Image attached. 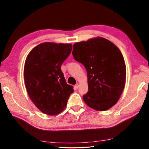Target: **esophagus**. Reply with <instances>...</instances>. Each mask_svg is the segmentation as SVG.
<instances>
[{
  "label": "esophagus",
  "mask_w": 149,
  "mask_h": 149,
  "mask_svg": "<svg viewBox=\"0 0 149 149\" xmlns=\"http://www.w3.org/2000/svg\"><path fill=\"white\" fill-rule=\"evenodd\" d=\"M79 84H77L75 85V88H76V89H77V88H79Z\"/></svg>",
  "instance_id": "1"
}]
</instances>
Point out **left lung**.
Returning <instances> with one entry per match:
<instances>
[{
	"label": "left lung",
	"mask_w": 149,
	"mask_h": 149,
	"mask_svg": "<svg viewBox=\"0 0 149 149\" xmlns=\"http://www.w3.org/2000/svg\"><path fill=\"white\" fill-rule=\"evenodd\" d=\"M72 55L87 71L88 91L83 97L87 106L102 111L115 105L126 79L125 61L118 47L96 37L74 44Z\"/></svg>",
	"instance_id": "left-lung-1"
}]
</instances>
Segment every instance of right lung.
I'll return each instance as SVG.
<instances>
[{"label":"right lung","mask_w":149,"mask_h":149,"mask_svg":"<svg viewBox=\"0 0 149 149\" xmlns=\"http://www.w3.org/2000/svg\"><path fill=\"white\" fill-rule=\"evenodd\" d=\"M72 49L70 43L44 42L31 50L25 62V85L37 108L48 115L65 109L72 86L66 83L61 70Z\"/></svg>","instance_id":"obj_1"}]
</instances>
